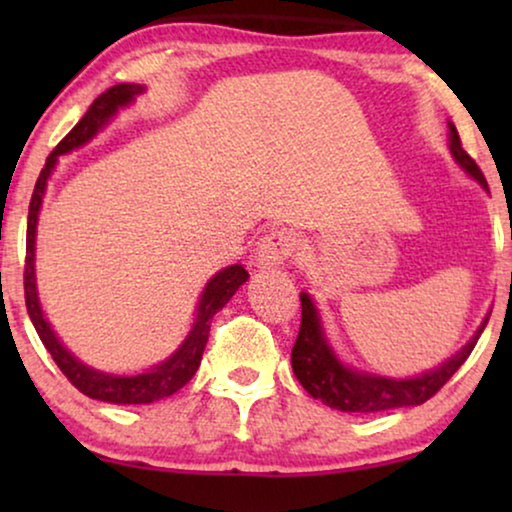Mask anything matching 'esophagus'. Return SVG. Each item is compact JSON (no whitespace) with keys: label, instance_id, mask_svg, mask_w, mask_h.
Here are the masks:
<instances>
[{"label":"esophagus","instance_id":"esophagus-1","mask_svg":"<svg viewBox=\"0 0 512 512\" xmlns=\"http://www.w3.org/2000/svg\"><path fill=\"white\" fill-rule=\"evenodd\" d=\"M296 251V235L286 228L270 230L268 235L258 242L256 247V265L272 268V265H282Z\"/></svg>","mask_w":512,"mask_h":512}]
</instances>
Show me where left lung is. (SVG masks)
Returning <instances> with one entry per match:
<instances>
[{"label":"left lung","instance_id":"1","mask_svg":"<svg viewBox=\"0 0 512 512\" xmlns=\"http://www.w3.org/2000/svg\"><path fill=\"white\" fill-rule=\"evenodd\" d=\"M447 125H450V151L454 160L487 191L485 174L480 172L478 163L464 151L457 128L452 123ZM300 307H303V319H300V331L291 352L293 373H296L298 382L303 384L312 398H319L328 408L342 412H380L426 403L431 396L438 394L440 387L471 356L475 342H478L480 333L485 331L489 321V317H485L471 342L461 352L450 356L445 363H440L438 368L417 377H408V380H396V377L370 375L363 373V370L345 366L335 356L331 345H328L317 307H314L307 293H300Z\"/></svg>","mask_w":512,"mask_h":512}]
</instances>
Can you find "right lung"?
Returning a JSON list of instances; mask_svg holds the SVG:
<instances>
[{"mask_svg":"<svg viewBox=\"0 0 512 512\" xmlns=\"http://www.w3.org/2000/svg\"><path fill=\"white\" fill-rule=\"evenodd\" d=\"M144 93V86L139 83H118L97 97L90 104L86 116L69 130V135L51 151V156L46 158L44 170H41L37 184H34V193L30 200V214H27V244H25V305L27 314H30L34 328H37L41 342L51 352L53 361L58 363V368L65 373L69 382L74 384L81 394L95 401L104 403H118V405H139V403H153L160 398L172 396L174 391H179L184 384L191 382V377L198 370L202 361V352H205L207 338H209V326H212L214 314L235 296V291L249 279V272L242 265H228L221 272L209 279L205 291H202L200 303H198V317L191 333L186 335V340L181 342V347L174 352L170 359H165L158 366H153L144 373L137 375H111L102 373L81 363L72 352H67V347L58 340V335L53 333L51 324H48L44 312H41L39 296H37V277H34V240H37V221H39V209L41 200H44L48 177H51L58 156L69 153L79 146L88 144L104 125L109 123L111 116H116V111L121 107H128L130 102H135L137 95Z\"/></svg>","mask_w":512,"mask_h":512,"instance_id":"obj_1","label":"right lung"}]
</instances>
